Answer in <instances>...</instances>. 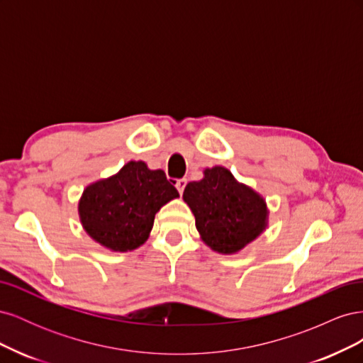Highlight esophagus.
<instances>
[{"label": "esophagus", "instance_id": "obj_1", "mask_svg": "<svg viewBox=\"0 0 363 363\" xmlns=\"http://www.w3.org/2000/svg\"><path fill=\"white\" fill-rule=\"evenodd\" d=\"M186 183H188V180H186V179H179L177 182H175V188H177V191H179L180 194H183Z\"/></svg>", "mask_w": 363, "mask_h": 363}]
</instances>
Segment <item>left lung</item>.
<instances>
[{"instance_id":"obj_1","label":"left lung","mask_w":363,"mask_h":363,"mask_svg":"<svg viewBox=\"0 0 363 363\" xmlns=\"http://www.w3.org/2000/svg\"><path fill=\"white\" fill-rule=\"evenodd\" d=\"M183 200L195 216L203 242L221 255H235L268 224L267 203L224 167L204 169L200 182L186 184Z\"/></svg>"}]
</instances>
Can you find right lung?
I'll use <instances>...</instances> for the list:
<instances>
[{
    "mask_svg": "<svg viewBox=\"0 0 363 363\" xmlns=\"http://www.w3.org/2000/svg\"><path fill=\"white\" fill-rule=\"evenodd\" d=\"M177 196L162 169L131 160L112 177L87 186L79 215L86 233L98 244L124 252L145 242L160 207Z\"/></svg>",
    "mask_w": 363,
    "mask_h": 363,
    "instance_id": "1",
    "label": "right lung"
}]
</instances>
